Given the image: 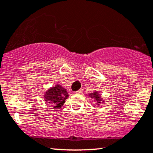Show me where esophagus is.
<instances>
[{
	"label": "esophagus",
	"mask_w": 153,
	"mask_h": 153,
	"mask_svg": "<svg viewBox=\"0 0 153 153\" xmlns=\"http://www.w3.org/2000/svg\"><path fill=\"white\" fill-rule=\"evenodd\" d=\"M82 92H83V89H79L78 91H75V94H82Z\"/></svg>",
	"instance_id": "1"
}]
</instances>
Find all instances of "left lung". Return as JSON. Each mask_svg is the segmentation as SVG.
Segmentation results:
<instances>
[{
  "instance_id": "1",
  "label": "left lung",
  "mask_w": 153,
  "mask_h": 153,
  "mask_svg": "<svg viewBox=\"0 0 153 153\" xmlns=\"http://www.w3.org/2000/svg\"><path fill=\"white\" fill-rule=\"evenodd\" d=\"M89 97L94 101L96 105H100V104H101V103H103L102 97H101V96L100 94H99V91H94V92L90 93L89 94Z\"/></svg>"
}]
</instances>
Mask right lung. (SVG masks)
<instances>
[{
    "mask_svg": "<svg viewBox=\"0 0 153 153\" xmlns=\"http://www.w3.org/2000/svg\"><path fill=\"white\" fill-rule=\"evenodd\" d=\"M68 94L62 85H56L48 89L44 94V101L54 108H59L68 99Z\"/></svg>",
    "mask_w": 153,
    "mask_h": 153,
    "instance_id": "right-lung-1",
    "label": "right lung"
}]
</instances>
